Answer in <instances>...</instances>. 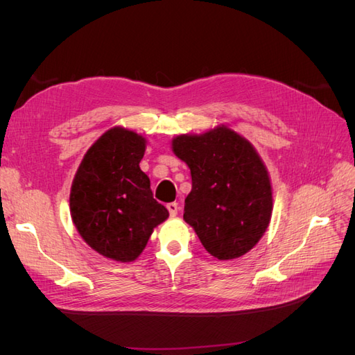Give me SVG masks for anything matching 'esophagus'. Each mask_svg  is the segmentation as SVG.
Here are the masks:
<instances>
[{
    "mask_svg": "<svg viewBox=\"0 0 355 355\" xmlns=\"http://www.w3.org/2000/svg\"><path fill=\"white\" fill-rule=\"evenodd\" d=\"M167 210H168V213H170V216L175 218L176 214H178V211H179L178 202H168V204H167Z\"/></svg>",
    "mask_w": 355,
    "mask_h": 355,
    "instance_id": "34e87169",
    "label": "esophagus"
}]
</instances>
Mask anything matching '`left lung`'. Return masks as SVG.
<instances>
[{
  "mask_svg": "<svg viewBox=\"0 0 355 355\" xmlns=\"http://www.w3.org/2000/svg\"><path fill=\"white\" fill-rule=\"evenodd\" d=\"M171 149L191 170L184 219L219 261L237 259L262 239L272 214V187L253 145L228 125L180 135Z\"/></svg>",
  "mask_w": 355,
  "mask_h": 355,
  "instance_id": "obj_1",
  "label": "left lung"
}]
</instances>
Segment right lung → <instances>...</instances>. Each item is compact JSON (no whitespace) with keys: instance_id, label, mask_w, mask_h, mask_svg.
Instances as JSON below:
<instances>
[{"instance_id":"1","label":"right lung","mask_w":355,"mask_h":355,"mask_svg":"<svg viewBox=\"0 0 355 355\" xmlns=\"http://www.w3.org/2000/svg\"><path fill=\"white\" fill-rule=\"evenodd\" d=\"M146 139L124 127L106 130L85 153L71 187V218L94 252L133 262L155 227L168 218L139 167Z\"/></svg>"}]
</instances>
